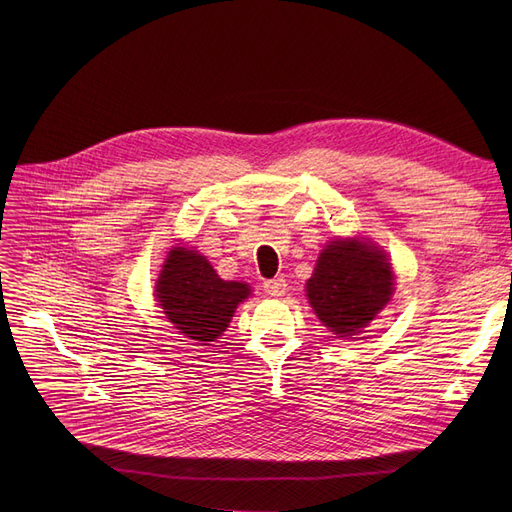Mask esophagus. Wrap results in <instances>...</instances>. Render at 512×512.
<instances>
[{"instance_id":"obj_1","label":"esophagus","mask_w":512,"mask_h":512,"mask_svg":"<svg viewBox=\"0 0 512 512\" xmlns=\"http://www.w3.org/2000/svg\"><path fill=\"white\" fill-rule=\"evenodd\" d=\"M286 288H288V284L282 276L263 282V290L270 294V297H282V294H286Z\"/></svg>"}]
</instances>
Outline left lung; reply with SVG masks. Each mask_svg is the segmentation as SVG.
<instances>
[{
    "instance_id": "obj_1",
    "label": "left lung",
    "mask_w": 512,
    "mask_h": 512,
    "mask_svg": "<svg viewBox=\"0 0 512 512\" xmlns=\"http://www.w3.org/2000/svg\"><path fill=\"white\" fill-rule=\"evenodd\" d=\"M305 290L321 324L340 338L355 336L388 305L392 263L369 240L336 238L319 253Z\"/></svg>"
}]
</instances>
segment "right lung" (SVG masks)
Here are the masks:
<instances>
[{
	"instance_id": "add662e5",
	"label": "right lung",
	"mask_w": 512,
	"mask_h": 512,
	"mask_svg": "<svg viewBox=\"0 0 512 512\" xmlns=\"http://www.w3.org/2000/svg\"><path fill=\"white\" fill-rule=\"evenodd\" d=\"M249 294V284L222 280L207 257L186 247L168 253L155 282V299L170 324L201 346L222 336Z\"/></svg>"
}]
</instances>
